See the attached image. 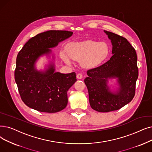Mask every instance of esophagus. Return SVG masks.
I'll return each instance as SVG.
<instances>
[{
	"label": "esophagus",
	"mask_w": 152,
	"mask_h": 152,
	"mask_svg": "<svg viewBox=\"0 0 152 152\" xmlns=\"http://www.w3.org/2000/svg\"><path fill=\"white\" fill-rule=\"evenodd\" d=\"M76 77H77V79H80V80H81V79L83 78V75L81 73H78L76 75Z\"/></svg>",
	"instance_id": "34e87169"
}]
</instances>
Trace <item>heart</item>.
Listing matches in <instances>:
<instances>
[{
    "label": "heart",
    "mask_w": 152,
    "mask_h": 152,
    "mask_svg": "<svg viewBox=\"0 0 152 152\" xmlns=\"http://www.w3.org/2000/svg\"><path fill=\"white\" fill-rule=\"evenodd\" d=\"M66 52L72 60L81 61L84 68H91L99 64L107 58L109 47L105 42L86 40L69 44L67 47ZM61 56L66 63L71 64L69 58L64 52L61 53Z\"/></svg>",
    "instance_id": "obj_1"
}]
</instances>
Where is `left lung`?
Wrapping results in <instances>:
<instances>
[{
    "label": "left lung",
    "instance_id": "left-lung-1",
    "mask_svg": "<svg viewBox=\"0 0 152 152\" xmlns=\"http://www.w3.org/2000/svg\"><path fill=\"white\" fill-rule=\"evenodd\" d=\"M104 32L111 40L113 55L100 66L88 70V77L84 80L91 107L100 113L120 109L132 100L138 76L134 48L125 38L106 30ZM115 78L120 88L116 91H111L108 80Z\"/></svg>",
    "mask_w": 152,
    "mask_h": 152
}]
</instances>
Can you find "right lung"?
Returning <instances> with one entry per match:
<instances>
[{
  "mask_svg": "<svg viewBox=\"0 0 152 152\" xmlns=\"http://www.w3.org/2000/svg\"><path fill=\"white\" fill-rule=\"evenodd\" d=\"M72 35V31L66 30L45 31L30 38L18 52L15 80L22 100L28 107L48 113L66 107L67 92L76 81L75 72H55L54 63H50L45 71H38L35 64L39 56L50 54V48Z\"/></svg>",
  "mask_w": 152,
  "mask_h": 152,
  "instance_id": "obj_1",
  "label": "right lung"
}]
</instances>
